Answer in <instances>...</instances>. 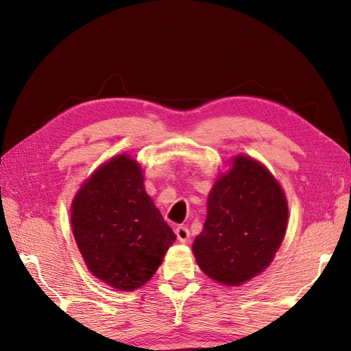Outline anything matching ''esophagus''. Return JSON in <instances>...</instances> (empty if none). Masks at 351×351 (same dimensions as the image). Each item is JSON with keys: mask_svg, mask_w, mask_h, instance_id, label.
I'll return each instance as SVG.
<instances>
[{"mask_svg": "<svg viewBox=\"0 0 351 351\" xmlns=\"http://www.w3.org/2000/svg\"><path fill=\"white\" fill-rule=\"evenodd\" d=\"M176 236H177V239H178L180 241H182V243H186V241H189L190 231H189V228H187V227L180 226V227H177V228H176Z\"/></svg>", "mask_w": 351, "mask_h": 351, "instance_id": "1", "label": "esophagus"}]
</instances>
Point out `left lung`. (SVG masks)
Returning <instances> with one entry per match:
<instances>
[{"instance_id":"obj_1","label":"left lung","mask_w":351,"mask_h":351,"mask_svg":"<svg viewBox=\"0 0 351 351\" xmlns=\"http://www.w3.org/2000/svg\"><path fill=\"white\" fill-rule=\"evenodd\" d=\"M289 206L262 164L237 156L212 187L204 230L193 253L208 277L240 285L267 269L285 234Z\"/></svg>"}]
</instances>
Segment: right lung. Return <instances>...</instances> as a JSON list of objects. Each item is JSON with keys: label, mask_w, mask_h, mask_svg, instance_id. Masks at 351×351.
Here are the masks:
<instances>
[{"label": "right lung", "mask_w": 351, "mask_h": 351, "mask_svg": "<svg viewBox=\"0 0 351 351\" xmlns=\"http://www.w3.org/2000/svg\"><path fill=\"white\" fill-rule=\"evenodd\" d=\"M71 227L89 271L124 291L149 281L176 240L129 155L112 158L82 186L71 205Z\"/></svg>", "instance_id": "right-lung-1"}]
</instances>
